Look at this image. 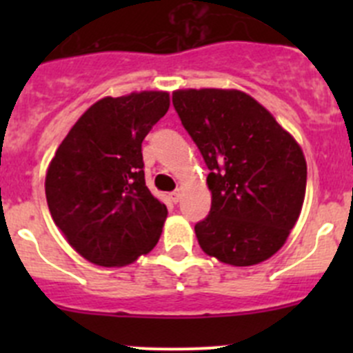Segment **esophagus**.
<instances>
[{"instance_id": "esophagus-1", "label": "esophagus", "mask_w": 353, "mask_h": 353, "mask_svg": "<svg viewBox=\"0 0 353 353\" xmlns=\"http://www.w3.org/2000/svg\"><path fill=\"white\" fill-rule=\"evenodd\" d=\"M169 198L172 199L174 203H177V201H179V199H181V191H179V190L174 191V193H170V194H169Z\"/></svg>"}]
</instances>
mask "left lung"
Instances as JSON below:
<instances>
[{
    "label": "left lung",
    "mask_w": 353,
    "mask_h": 353,
    "mask_svg": "<svg viewBox=\"0 0 353 353\" xmlns=\"http://www.w3.org/2000/svg\"><path fill=\"white\" fill-rule=\"evenodd\" d=\"M172 104L210 169L212 208L194 225L201 249L232 266L272 258L304 203L307 165L299 143L241 90H176Z\"/></svg>",
    "instance_id": "1"
}]
</instances>
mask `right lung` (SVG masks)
<instances>
[{"instance_id":"add662e5","label":"right lung","mask_w":353,"mask_h":353,"mask_svg":"<svg viewBox=\"0 0 353 353\" xmlns=\"http://www.w3.org/2000/svg\"><path fill=\"white\" fill-rule=\"evenodd\" d=\"M169 105L167 92L101 99L49 163L46 198L52 220L94 265H130L159 243L167 206L145 184L141 143Z\"/></svg>"}]
</instances>
